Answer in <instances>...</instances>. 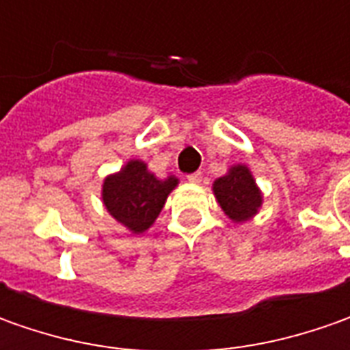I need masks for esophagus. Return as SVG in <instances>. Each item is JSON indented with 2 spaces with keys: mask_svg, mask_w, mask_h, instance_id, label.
<instances>
[{
  "mask_svg": "<svg viewBox=\"0 0 350 350\" xmlns=\"http://www.w3.org/2000/svg\"><path fill=\"white\" fill-rule=\"evenodd\" d=\"M187 179L191 183H200L202 181V173L200 171H196V173H191V175H187Z\"/></svg>",
  "mask_w": 350,
  "mask_h": 350,
  "instance_id": "esophagus-1",
  "label": "esophagus"
}]
</instances>
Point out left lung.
Segmentation results:
<instances>
[{
  "instance_id": "1",
  "label": "left lung",
  "mask_w": 350,
  "mask_h": 350,
  "mask_svg": "<svg viewBox=\"0 0 350 350\" xmlns=\"http://www.w3.org/2000/svg\"><path fill=\"white\" fill-rule=\"evenodd\" d=\"M212 191L224 214L237 224L251 220L262 204V195L257 183L247 165L241 163L230 167L224 177L216 179Z\"/></svg>"
}]
</instances>
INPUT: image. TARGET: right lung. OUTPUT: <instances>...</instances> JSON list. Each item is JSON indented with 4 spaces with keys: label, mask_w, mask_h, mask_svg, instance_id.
Returning a JSON list of instances; mask_svg holds the SVG:
<instances>
[{
    "label": "right lung",
    "mask_w": 350,
    "mask_h": 350,
    "mask_svg": "<svg viewBox=\"0 0 350 350\" xmlns=\"http://www.w3.org/2000/svg\"><path fill=\"white\" fill-rule=\"evenodd\" d=\"M179 179H157L140 159H130L115 175L103 181V204L116 222L132 234H144L163 208Z\"/></svg>",
    "instance_id": "add662e5"
}]
</instances>
